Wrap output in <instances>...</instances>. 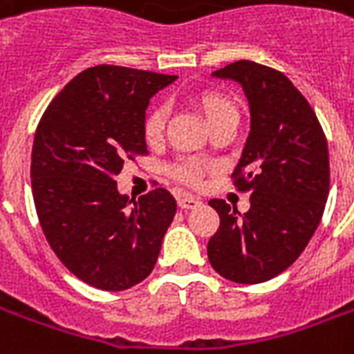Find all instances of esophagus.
Returning <instances> with one entry per match:
<instances>
[{
    "instance_id": "esophagus-1",
    "label": "esophagus",
    "mask_w": 354,
    "mask_h": 354,
    "mask_svg": "<svg viewBox=\"0 0 354 354\" xmlns=\"http://www.w3.org/2000/svg\"><path fill=\"white\" fill-rule=\"evenodd\" d=\"M201 205V201L193 195H180L178 197V207L184 208V210H189V208H197Z\"/></svg>"
}]
</instances>
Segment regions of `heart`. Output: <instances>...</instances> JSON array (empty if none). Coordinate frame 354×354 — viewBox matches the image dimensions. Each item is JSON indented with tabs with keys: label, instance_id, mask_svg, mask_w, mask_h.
Listing matches in <instances>:
<instances>
[{
	"label": "heart",
	"instance_id": "b5f03b06",
	"mask_svg": "<svg viewBox=\"0 0 354 354\" xmlns=\"http://www.w3.org/2000/svg\"><path fill=\"white\" fill-rule=\"evenodd\" d=\"M197 106L203 111V115L208 121L210 127H214L216 123L223 121L225 117L239 115L237 106L233 104L231 98H227L225 94L216 93V91H205V93L197 94ZM167 124V108L165 106H153L146 113L144 119V136L149 144H153L157 140H161L162 131ZM205 167L197 161H182L172 167V176L176 178L178 182H184L187 185L199 184L201 176H203Z\"/></svg>",
	"mask_w": 354,
	"mask_h": 354
}]
</instances>
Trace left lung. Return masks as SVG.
<instances>
[{
    "mask_svg": "<svg viewBox=\"0 0 354 354\" xmlns=\"http://www.w3.org/2000/svg\"><path fill=\"white\" fill-rule=\"evenodd\" d=\"M212 75L237 81L250 106V134L231 174L250 192V208L241 214L225 201H208L220 216L208 260L227 281L258 284L288 269L319 227L330 189L326 136L282 72L239 60Z\"/></svg>",
    "mask_w": 354,
    "mask_h": 354,
    "instance_id": "obj_1",
    "label": "left lung"
}]
</instances>
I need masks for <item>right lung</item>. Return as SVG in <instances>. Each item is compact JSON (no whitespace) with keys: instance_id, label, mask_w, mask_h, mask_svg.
I'll use <instances>...</instances> for the list:
<instances>
[{"instance_id":"right-lung-1","label":"right lung","mask_w":354,"mask_h":354,"mask_svg":"<svg viewBox=\"0 0 354 354\" xmlns=\"http://www.w3.org/2000/svg\"><path fill=\"white\" fill-rule=\"evenodd\" d=\"M176 75L94 66L45 109L32 147V192L41 230L77 279L119 292L153 271L176 201L157 187L138 201L117 189L124 159L146 155L149 98Z\"/></svg>"}]
</instances>
